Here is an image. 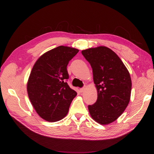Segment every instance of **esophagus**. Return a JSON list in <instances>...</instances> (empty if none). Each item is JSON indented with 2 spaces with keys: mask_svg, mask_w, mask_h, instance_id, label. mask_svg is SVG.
Instances as JSON below:
<instances>
[{
  "mask_svg": "<svg viewBox=\"0 0 154 154\" xmlns=\"http://www.w3.org/2000/svg\"><path fill=\"white\" fill-rule=\"evenodd\" d=\"M85 88H80V92H85Z\"/></svg>",
  "mask_w": 154,
  "mask_h": 154,
  "instance_id": "1",
  "label": "esophagus"
}]
</instances>
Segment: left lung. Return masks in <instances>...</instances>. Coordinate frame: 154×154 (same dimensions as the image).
<instances>
[{"instance_id": "obj_1", "label": "left lung", "mask_w": 154, "mask_h": 154, "mask_svg": "<svg viewBox=\"0 0 154 154\" xmlns=\"http://www.w3.org/2000/svg\"><path fill=\"white\" fill-rule=\"evenodd\" d=\"M92 69L98 98L88 110L94 120L106 125L116 120L128 105L132 82L130 73L119 56L105 46L82 51Z\"/></svg>"}]
</instances>
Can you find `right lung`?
Wrapping results in <instances>:
<instances>
[{
  "label": "right lung",
  "mask_w": 154,
  "mask_h": 154,
  "mask_svg": "<svg viewBox=\"0 0 154 154\" xmlns=\"http://www.w3.org/2000/svg\"><path fill=\"white\" fill-rule=\"evenodd\" d=\"M79 49L59 46L47 51L35 62L27 83L28 97L41 118L54 122L63 119L77 95L66 82L67 65Z\"/></svg>",
  "instance_id": "1"
}]
</instances>
